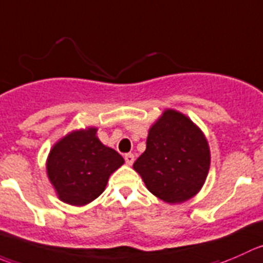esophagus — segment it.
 I'll return each instance as SVG.
<instances>
[{"instance_id": "34e87169", "label": "esophagus", "mask_w": 263, "mask_h": 263, "mask_svg": "<svg viewBox=\"0 0 263 263\" xmlns=\"http://www.w3.org/2000/svg\"><path fill=\"white\" fill-rule=\"evenodd\" d=\"M124 159H126L127 164L132 165V164H134V162H135V155L131 154V153H128V154L124 155Z\"/></svg>"}]
</instances>
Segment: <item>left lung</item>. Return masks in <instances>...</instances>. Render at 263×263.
<instances>
[{"mask_svg": "<svg viewBox=\"0 0 263 263\" xmlns=\"http://www.w3.org/2000/svg\"><path fill=\"white\" fill-rule=\"evenodd\" d=\"M210 165V145L202 129L181 111L165 109L149 128L146 149L134 170L153 195L178 204L199 193Z\"/></svg>", "mask_w": 263, "mask_h": 263, "instance_id": "1", "label": "left lung"}]
</instances>
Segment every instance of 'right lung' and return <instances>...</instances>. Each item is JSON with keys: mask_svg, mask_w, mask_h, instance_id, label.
Here are the masks:
<instances>
[{"mask_svg": "<svg viewBox=\"0 0 263 263\" xmlns=\"http://www.w3.org/2000/svg\"><path fill=\"white\" fill-rule=\"evenodd\" d=\"M124 163L105 146L96 127L70 131L55 142L46 160L47 177L61 202L82 207L105 190L111 173Z\"/></svg>", "mask_w": 263, "mask_h": 263, "instance_id": "add662e5", "label": "right lung"}]
</instances>
